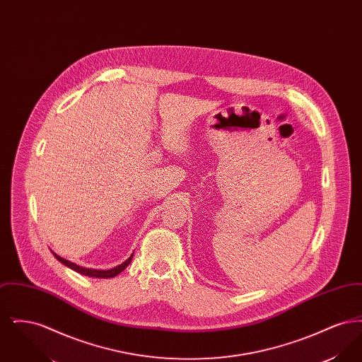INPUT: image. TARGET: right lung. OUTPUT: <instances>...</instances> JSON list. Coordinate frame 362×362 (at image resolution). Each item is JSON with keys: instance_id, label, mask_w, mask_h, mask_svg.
Returning a JSON list of instances; mask_svg holds the SVG:
<instances>
[{"instance_id": "right-lung-1", "label": "right lung", "mask_w": 362, "mask_h": 362, "mask_svg": "<svg viewBox=\"0 0 362 362\" xmlns=\"http://www.w3.org/2000/svg\"><path fill=\"white\" fill-rule=\"evenodd\" d=\"M52 255L58 259L61 263H64L65 266H68L71 270H74V272H77V273H80V274H83V276H95V278H112V276H118L119 273H122V272L129 266V263H130L132 259H133V255H132L127 260H124L122 264L114 267V269H111V270H95V269H86V267L77 266L76 263L69 262V260H66V259L61 258V257H58V255L54 254V252H52Z\"/></svg>"}]
</instances>
